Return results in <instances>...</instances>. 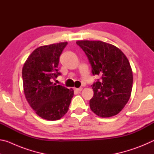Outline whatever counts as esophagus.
I'll return each mask as SVG.
<instances>
[{"label":"esophagus","instance_id":"esophagus-1","mask_svg":"<svg viewBox=\"0 0 154 154\" xmlns=\"http://www.w3.org/2000/svg\"><path fill=\"white\" fill-rule=\"evenodd\" d=\"M83 90L82 88H75V91H77V92H80L81 91Z\"/></svg>","mask_w":154,"mask_h":154}]
</instances>
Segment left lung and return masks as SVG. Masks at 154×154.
<instances>
[{
	"instance_id": "left-lung-1",
	"label": "left lung",
	"mask_w": 154,
	"mask_h": 154,
	"mask_svg": "<svg viewBox=\"0 0 154 154\" xmlns=\"http://www.w3.org/2000/svg\"><path fill=\"white\" fill-rule=\"evenodd\" d=\"M86 54L93 75L101 76L92 85L91 110L100 118L118 114L131 95L133 75L127 57L118 48L101 41H77Z\"/></svg>"
}]
</instances>
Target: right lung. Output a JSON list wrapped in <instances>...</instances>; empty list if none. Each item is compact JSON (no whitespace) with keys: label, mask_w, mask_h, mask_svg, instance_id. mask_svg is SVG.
Instances as JSON below:
<instances>
[{"label":"right lung","mask_w":154,"mask_h":154,"mask_svg":"<svg viewBox=\"0 0 154 154\" xmlns=\"http://www.w3.org/2000/svg\"><path fill=\"white\" fill-rule=\"evenodd\" d=\"M67 42L38 47L22 69L25 97L35 113L49 121L58 120L69 110L74 91L53 82L59 75V58Z\"/></svg>","instance_id":"obj_1"}]
</instances>
